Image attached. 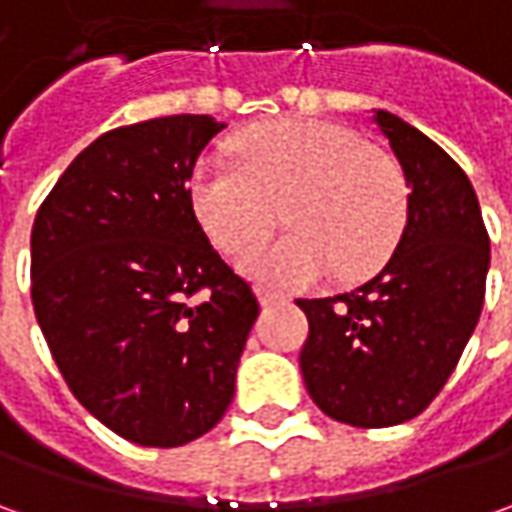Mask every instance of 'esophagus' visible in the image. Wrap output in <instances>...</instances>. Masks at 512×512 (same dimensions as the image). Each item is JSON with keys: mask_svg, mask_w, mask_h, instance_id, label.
<instances>
[{"mask_svg": "<svg viewBox=\"0 0 512 512\" xmlns=\"http://www.w3.org/2000/svg\"><path fill=\"white\" fill-rule=\"evenodd\" d=\"M279 302H285L279 293H270V290H259V305L270 307V305H279Z\"/></svg>", "mask_w": 512, "mask_h": 512, "instance_id": "esophagus-1", "label": "esophagus"}]
</instances>
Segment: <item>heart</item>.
I'll return each mask as SVG.
<instances>
[{
  "label": "heart",
  "instance_id": "1",
  "mask_svg": "<svg viewBox=\"0 0 512 512\" xmlns=\"http://www.w3.org/2000/svg\"><path fill=\"white\" fill-rule=\"evenodd\" d=\"M190 205L230 256L259 245L282 219L293 230L242 262L267 287H307L342 270L364 276L402 239L407 185L399 165L362 136L322 119H279L245 130L233 162H199Z\"/></svg>",
  "mask_w": 512,
  "mask_h": 512
}]
</instances>
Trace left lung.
Returning a JSON list of instances; mask_svg holds the SVG:
<instances>
[{"mask_svg": "<svg viewBox=\"0 0 512 512\" xmlns=\"http://www.w3.org/2000/svg\"><path fill=\"white\" fill-rule=\"evenodd\" d=\"M407 185V225L387 265L362 287L299 299L302 376L330 419L393 427L439 396L482 316L490 239L464 170L422 130L373 110Z\"/></svg>", "mask_w": 512, "mask_h": 512, "instance_id": "obj_1", "label": "left lung"}]
</instances>
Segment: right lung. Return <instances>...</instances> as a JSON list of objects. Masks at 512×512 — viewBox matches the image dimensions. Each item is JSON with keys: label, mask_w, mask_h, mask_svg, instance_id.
<instances>
[{"label": "right lung", "mask_w": 512, "mask_h": 512, "mask_svg": "<svg viewBox=\"0 0 512 512\" xmlns=\"http://www.w3.org/2000/svg\"><path fill=\"white\" fill-rule=\"evenodd\" d=\"M219 130L190 113L110 130L59 176L30 233V299L53 362L90 416L142 447L216 427L259 316L187 193Z\"/></svg>", "instance_id": "1"}]
</instances>
